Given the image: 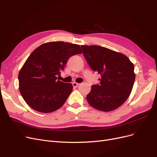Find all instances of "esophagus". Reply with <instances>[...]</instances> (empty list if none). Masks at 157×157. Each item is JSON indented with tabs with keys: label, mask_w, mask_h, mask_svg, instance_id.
<instances>
[{
	"label": "esophagus",
	"mask_w": 157,
	"mask_h": 157,
	"mask_svg": "<svg viewBox=\"0 0 157 157\" xmlns=\"http://www.w3.org/2000/svg\"><path fill=\"white\" fill-rule=\"evenodd\" d=\"M72 84H73V87H78L79 85H80V84L79 83H77V82H73L72 83Z\"/></svg>",
	"instance_id": "1"
}]
</instances>
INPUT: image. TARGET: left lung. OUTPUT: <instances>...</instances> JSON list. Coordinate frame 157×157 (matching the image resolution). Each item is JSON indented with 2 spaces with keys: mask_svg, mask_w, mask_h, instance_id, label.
<instances>
[{
  "mask_svg": "<svg viewBox=\"0 0 157 157\" xmlns=\"http://www.w3.org/2000/svg\"><path fill=\"white\" fill-rule=\"evenodd\" d=\"M87 63L101 75L99 84L92 86L87 95L88 103L102 111L122 105L129 97L136 75L134 66L128 57L100 46H81Z\"/></svg>",
  "mask_w": 157,
  "mask_h": 157,
  "instance_id": "left-lung-1",
  "label": "left lung"
}]
</instances>
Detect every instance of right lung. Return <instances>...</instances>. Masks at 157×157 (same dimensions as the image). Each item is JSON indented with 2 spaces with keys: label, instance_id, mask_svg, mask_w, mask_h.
<instances>
[{
  "label": "right lung",
  "instance_id": "right-lung-1",
  "mask_svg": "<svg viewBox=\"0 0 157 157\" xmlns=\"http://www.w3.org/2000/svg\"><path fill=\"white\" fill-rule=\"evenodd\" d=\"M81 53L79 45L61 41L43 44L33 51L18 75L20 92L27 105L45 113L62 106L73 86L58 76L70 57Z\"/></svg>",
  "mask_w": 157,
  "mask_h": 157
}]
</instances>
